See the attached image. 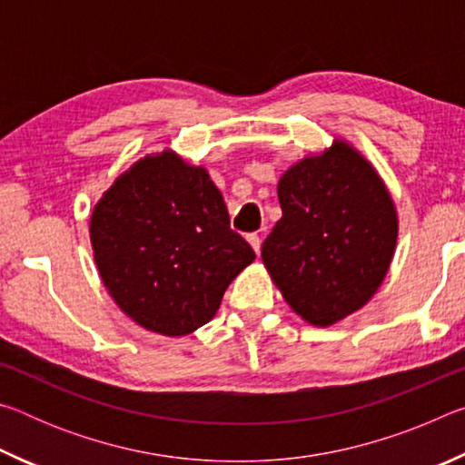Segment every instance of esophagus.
Instances as JSON below:
<instances>
[{"label": "esophagus", "mask_w": 465, "mask_h": 465, "mask_svg": "<svg viewBox=\"0 0 465 465\" xmlns=\"http://www.w3.org/2000/svg\"><path fill=\"white\" fill-rule=\"evenodd\" d=\"M248 242H250V246L254 248L256 254H261V235H258V233H248Z\"/></svg>", "instance_id": "34e87169"}]
</instances>
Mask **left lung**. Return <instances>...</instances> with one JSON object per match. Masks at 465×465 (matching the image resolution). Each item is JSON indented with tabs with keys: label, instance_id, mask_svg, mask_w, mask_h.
I'll return each mask as SVG.
<instances>
[{
	"label": "left lung",
	"instance_id": "1",
	"mask_svg": "<svg viewBox=\"0 0 465 465\" xmlns=\"http://www.w3.org/2000/svg\"><path fill=\"white\" fill-rule=\"evenodd\" d=\"M282 217L262 261L297 316L332 326L375 295L398 240V215L383 180L357 149L336 139L303 157L277 186Z\"/></svg>",
	"mask_w": 465,
	"mask_h": 465
}]
</instances>
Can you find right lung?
<instances>
[{
  "label": "right lung",
  "mask_w": 465,
  "mask_h": 465,
  "mask_svg": "<svg viewBox=\"0 0 465 465\" xmlns=\"http://www.w3.org/2000/svg\"><path fill=\"white\" fill-rule=\"evenodd\" d=\"M90 240L110 297L163 336L207 324L230 282L256 258L230 227L209 172L170 149L114 180L94 207Z\"/></svg>",
  "instance_id": "add662e5"
}]
</instances>
